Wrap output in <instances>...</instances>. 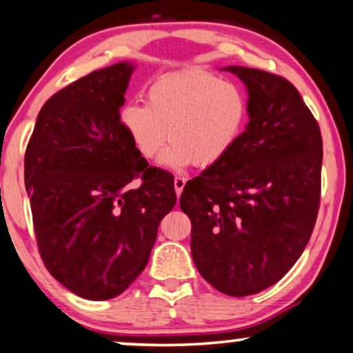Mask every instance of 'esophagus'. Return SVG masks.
Masks as SVG:
<instances>
[{
    "label": "esophagus",
    "instance_id": "34e87169",
    "mask_svg": "<svg viewBox=\"0 0 353 353\" xmlns=\"http://www.w3.org/2000/svg\"><path fill=\"white\" fill-rule=\"evenodd\" d=\"M185 182H187L185 177L176 176V179H174V189H176L177 195L182 194V190H184V187H185Z\"/></svg>",
    "mask_w": 353,
    "mask_h": 353
}]
</instances>
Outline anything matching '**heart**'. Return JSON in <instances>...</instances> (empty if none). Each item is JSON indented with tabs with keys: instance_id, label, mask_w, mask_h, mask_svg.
Masks as SVG:
<instances>
[{
	"instance_id": "obj_1",
	"label": "heart",
	"mask_w": 353,
	"mask_h": 353,
	"mask_svg": "<svg viewBox=\"0 0 353 353\" xmlns=\"http://www.w3.org/2000/svg\"><path fill=\"white\" fill-rule=\"evenodd\" d=\"M248 122L243 88L210 70L187 69L166 74L147 90V105L128 103L119 124L137 153L152 159L168 142L161 164L182 169L189 164H219L241 140Z\"/></svg>"
}]
</instances>
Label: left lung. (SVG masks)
<instances>
[{
  "label": "left lung",
  "instance_id": "1",
  "mask_svg": "<svg viewBox=\"0 0 353 353\" xmlns=\"http://www.w3.org/2000/svg\"><path fill=\"white\" fill-rule=\"evenodd\" d=\"M248 90V122L232 152L189 181L179 205L192 258L231 297L284 278L312 237L321 196V130L297 88L261 69L225 68Z\"/></svg>",
  "mask_w": 353,
  "mask_h": 353
}]
</instances>
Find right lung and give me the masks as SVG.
<instances>
[{
  "instance_id": "right-lung-1",
  "label": "right lung",
  "mask_w": 353,
  "mask_h": 353,
  "mask_svg": "<svg viewBox=\"0 0 353 353\" xmlns=\"http://www.w3.org/2000/svg\"><path fill=\"white\" fill-rule=\"evenodd\" d=\"M132 69L119 63L93 70L56 92L26 148L41 260L88 300L116 297L137 279L159 223L176 205L172 174L148 166L119 124Z\"/></svg>"
}]
</instances>
